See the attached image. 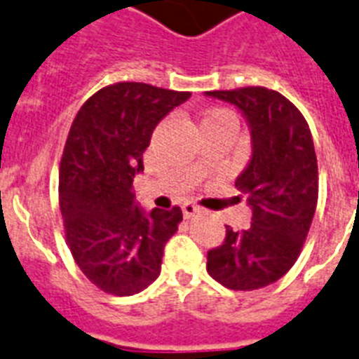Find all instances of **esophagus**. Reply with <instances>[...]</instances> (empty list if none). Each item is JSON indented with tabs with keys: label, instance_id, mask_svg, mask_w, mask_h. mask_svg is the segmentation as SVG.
<instances>
[{
	"label": "esophagus",
	"instance_id": "34e87169",
	"mask_svg": "<svg viewBox=\"0 0 359 359\" xmlns=\"http://www.w3.org/2000/svg\"><path fill=\"white\" fill-rule=\"evenodd\" d=\"M182 209H183V217H185V219H193L194 215H198V213H200V211H202V209L198 208L196 203H193V202L183 203Z\"/></svg>",
	"mask_w": 359,
	"mask_h": 359
}]
</instances>
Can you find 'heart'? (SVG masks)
I'll list each match as a JSON object with an SVG mask.
<instances>
[{
  "label": "heart",
  "mask_w": 359,
  "mask_h": 359,
  "mask_svg": "<svg viewBox=\"0 0 359 359\" xmlns=\"http://www.w3.org/2000/svg\"><path fill=\"white\" fill-rule=\"evenodd\" d=\"M228 111H213V113H209L205 118H215V116H228ZM231 116V114H229Z\"/></svg>",
  "instance_id": "heart-1"
}]
</instances>
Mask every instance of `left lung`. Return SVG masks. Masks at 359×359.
Here are the masks:
<instances>
[{"label": "left lung", "mask_w": 359, "mask_h": 359, "mask_svg": "<svg viewBox=\"0 0 359 359\" xmlns=\"http://www.w3.org/2000/svg\"><path fill=\"white\" fill-rule=\"evenodd\" d=\"M205 96L239 109L250 130L252 156L235 187L252 209L250 228L226 226L222 246L208 252L209 276L235 291L278 282L294 265L319 196L313 139L302 113L265 87L213 90Z\"/></svg>", "instance_id": "left-lung-1"}]
</instances>
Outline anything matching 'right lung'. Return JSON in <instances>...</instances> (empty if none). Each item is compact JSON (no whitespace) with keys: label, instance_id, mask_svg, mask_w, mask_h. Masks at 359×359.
<instances>
[{"label":"right lung","instance_id":"obj_1","mask_svg":"<svg viewBox=\"0 0 359 359\" xmlns=\"http://www.w3.org/2000/svg\"><path fill=\"white\" fill-rule=\"evenodd\" d=\"M191 98L146 83H116L90 96L70 128L59 170L66 241L77 266L102 291L140 293L161 272L182 209L135 202L133 177L156 126Z\"/></svg>","mask_w":359,"mask_h":359}]
</instances>
